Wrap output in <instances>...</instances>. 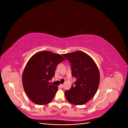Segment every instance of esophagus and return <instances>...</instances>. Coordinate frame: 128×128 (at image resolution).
Here are the masks:
<instances>
[{
    "label": "esophagus",
    "instance_id": "1",
    "mask_svg": "<svg viewBox=\"0 0 128 128\" xmlns=\"http://www.w3.org/2000/svg\"><path fill=\"white\" fill-rule=\"evenodd\" d=\"M63 86H63L62 84H60L59 86V87L60 88H62Z\"/></svg>",
    "mask_w": 128,
    "mask_h": 128
}]
</instances>
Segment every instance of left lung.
<instances>
[{"instance_id": "1", "label": "left lung", "mask_w": 128, "mask_h": 128, "mask_svg": "<svg viewBox=\"0 0 128 128\" xmlns=\"http://www.w3.org/2000/svg\"><path fill=\"white\" fill-rule=\"evenodd\" d=\"M70 61L72 77L76 80L64 94L67 101L75 105L88 102L98 90L100 83L99 69L92 58L83 51L62 54Z\"/></svg>"}]
</instances>
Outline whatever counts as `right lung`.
Segmentation results:
<instances>
[{"instance_id": "add662e5", "label": "right lung", "mask_w": 128, "mask_h": 128, "mask_svg": "<svg viewBox=\"0 0 128 128\" xmlns=\"http://www.w3.org/2000/svg\"><path fill=\"white\" fill-rule=\"evenodd\" d=\"M65 58L59 54L48 51L34 54L27 62L22 74V84L30 100L39 105L51 102L58 90L50 84L54 77L56 67Z\"/></svg>"}]
</instances>
